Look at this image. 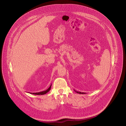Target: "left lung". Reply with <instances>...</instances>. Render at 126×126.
<instances>
[{"instance_id": "left-lung-1", "label": "left lung", "mask_w": 126, "mask_h": 126, "mask_svg": "<svg viewBox=\"0 0 126 126\" xmlns=\"http://www.w3.org/2000/svg\"><path fill=\"white\" fill-rule=\"evenodd\" d=\"M74 91H75L76 93H78V94H86L85 93H81V92H78V91H75V90H74Z\"/></svg>"}]
</instances>
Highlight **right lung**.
<instances>
[{
  "mask_svg": "<svg viewBox=\"0 0 126 126\" xmlns=\"http://www.w3.org/2000/svg\"><path fill=\"white\" fill-rule=\"evenodd\" d=\"M51 85L50 86V87L47 89V90H46V91H43V92H39V93H30V94H37V95H43V94H47V92H48L50 90V89H51Z\"/></svg>",
  "mask_w": 126,
  "mask_h": 126,
  "instance_id": "1",
  "label": "right lung"
}]
</instances>
